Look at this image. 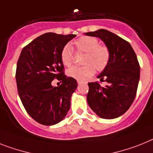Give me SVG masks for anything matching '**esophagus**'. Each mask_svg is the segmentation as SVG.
Masks as SVG:
<instances>
[{
	"mask_svg": "<svg viewBox=\"0 0 153 153\" xmlns=\"http://www.w3.org/2000/svg\"><path fill=\"white\" fill-rule=\"evenodd\" d=\"M77 82H78V84H79V85H80V84H82V83L83 82V81L79 80V79H78V80H77Z\"/></svg>",
	"mask_w": 153,
	"mask_h": 153,
	"instance_id": "1",
	"label": "esophagus"
}]
</instances>
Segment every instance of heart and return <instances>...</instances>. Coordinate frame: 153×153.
Instances as JSON below:
<instances>
[{"label":"heart","mask_w":153,"mask_h":153,"mask_svg":"<svg viewBox=\"0 0 153 153\" xmlns=\"http://www.w3.org/2000/svg\"><path fill=\"white\" fill-rule=\"evenodd\" d=\"M73 48L79 53H85L82 67L73 66L68 70V75L74 79L83 80L91 77L95 73L104 70L108 65L110 53L108 47L99 44V40L92 36H82L73 43ZM61 60L65 66L71 65L73 60V50L71 46L66 45L61 52Z\"/></svg>","instance_id":"heart-1"}]
</instances>
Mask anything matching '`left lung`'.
I'll use <instances>...</instances> for the list:
<instances>
[{
	"label": "left lung",
	"mask_w": 153,
	"mask_h": 153,
	"mask_svg": "<svg viewBox=\"0 0 153 153\" xmlns=\"http://www.w3.org/2000/svg\"><path fill=\"white\" fill-rule=\"evenodd\" d=\"M85 35L100 38L110 53L108 65L97 77L107 85L88 82L87 102L100 117L114 119L126 112L135 98L140 79L137 56L130 43L110 31L101 29Z\"/></svg>",
	"instance_id": "left-lung-1"
}]
</instances>
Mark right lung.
I'll list each match as a JSON object with an SVG mask.
<instances>
[{"label":"right lung","mask_w":153,"mask_h":153,"mask_svg":"<svg viewBox=\"0 0 153 153\" xmlns=\"http://www.w3.org/2000/svg\"><path fill=\"white\" fill-rule=\"evenodd\" d=\"M75 36L45 33L22 51L15 74L19 96L29 116L39 124L50 126L61 122L70 110L78 83L64 74L61 52ZM55 77L62 81L60 87L51 84Z\"/></svg>","instance_id":"1"}]
</instances>
